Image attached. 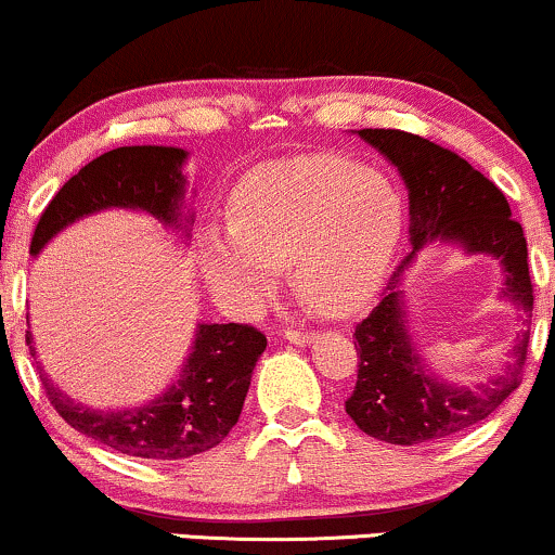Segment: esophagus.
Segmentation results:
<instances>
[{
  "instance_id": "obj_1",
  "label": "esophagus",
  "mask_w": 555,
  "mask_h": 555,
  "mask_svg": "<svg viewBox=\"0 0 555 555\" xmlns=\"http://www.w3.org/2000/svg\"><path fill=\"white\" fill-rule=\"evenodd\" d=\"M282 336L292 344H308L310 339H313V331L310 328H284Z\"/></svg>"
}]
</instances>
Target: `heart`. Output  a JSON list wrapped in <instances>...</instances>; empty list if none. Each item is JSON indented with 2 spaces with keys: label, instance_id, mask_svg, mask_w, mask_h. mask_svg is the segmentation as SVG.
<instances>
[{
  "label": "heart",
  "instance_id": "obj_1",
  "mask_svg": "<svg viewBox=\"0 0 555 555\" xmlns=\"http://www.w3.org/2000/svg\"><path fill=\"white\" fill-rule=\"evenodd\" d=\"M401 234V201L380 175L336 156L271 162L240 182L229 229L203 234L211 289L253 310L271 295V269H289L297 295L323 315H347L378 292Z\"/></svg>",
  "mask_w": 555,
  "mask_h": 555
}]
</instances>
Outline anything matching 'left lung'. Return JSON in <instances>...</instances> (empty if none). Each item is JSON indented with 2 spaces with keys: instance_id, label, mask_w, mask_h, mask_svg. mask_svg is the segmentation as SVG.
Masks as SVG:
<instances>
[{
  "instance_id": "8db88e82",
  "label": "left lung",
  "mask_w": 555,
  "mask_h": 555,
  "mask_svg": "<svg viewBox=\"0 0 555 555\" xmlns=\"http://www.w3.org/2000/svg\"><path fill=\"white\" fill-rule=\"evenodd\" d=\"M384 154L410 190L406 253L380 292V302L354 326L358 384L344 410L367 436L393 446L443 441L482 423L521 384L530 331L514 347L512 365L477 391L433 378L417 358L404 328L401 284L404 271L425 242L441 237L467 253H488L503 266V297L532 318V282L525 229L512 219L506 195L460 154L428 138L401 130H358Z\"/></svg>"
}]
</instances>
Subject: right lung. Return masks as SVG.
<instances>
[{
    "mask_svg": "<svg viewBox=\"0 0 555 555\" xmlns=\"http://www.w3.org/2000/svg\"><path fill=\"white\" fill-rule=\"evenodd\" d=\"M184 156L182 149L167 145H125L93 158L43 208L30 253L36 256L60 229L101 208H138L164 224H177ZM25 344L30 347V331ZM263 349L266 336L256 326L201 323L177 384L151 404L122 412L82 406L47 380V375H41V384L67 425L117 454L151 462L188 460L219 446L237 425L253 367Z\"/></svg>",
    "mask_w": 555,
    "mask_h": 555,
    "instance_id": "1",
    "label": "right lung"
}]
</instances>
